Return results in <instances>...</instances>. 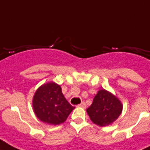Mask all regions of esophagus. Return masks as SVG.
<instances>
[{
  "mask_svg": "<svg viewBox=\"0 0 150 150\" xmlns=\"http://www.w3.org/2000/svg\"><path fill=\"white\" fill-rule=\"evenodd\" d=\"M79 107H82V108H86V103L85 102H82L79 105Z\"/></svg>",
  "mask_w": 150,
  "mask_h": 150,
  "instance_id": "1",
  "label": "esophagus"
}]
</instances>
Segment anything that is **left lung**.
Here are the masks:
<instances>
[{
    "label": "left lung",
    "mask_w": 150,
    "mask_h": 150,
    "mask_svg": "<svg viewBox=\"0 0 150 150\" xmlns=\"http://www.w3.org/2000/svg\"><path fill=\"white\" fill-rule=\"evenodd\" d=\"M123 104L116 96L106 89H100L93 103L86 110L89 118L100 127L110 125L121 115Z\"/></svg>",
    "instance_id": "left-lung-1"
}]
</instances>
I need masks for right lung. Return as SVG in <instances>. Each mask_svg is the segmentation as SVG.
Returning a JSON list of instances; mask_svg holds the SVG:
<instances>
[{
  "instance_id": "1",
  "label": "right lung",
  "mask_w": 150,
  "mask_h": 150,
  "mask_svg": "<svg viewBox=\"0 0 150 150\" xmlns=\"http://www.w3.org/2000/svg\"><path fill=\"white\" fill-rule=\"evenodd\" d=\"M75 108L65 99L61 86L54 82L40 86L33 98V110L37 118L51 125L64 123Z\"/></svg>"
}]
</instances>
